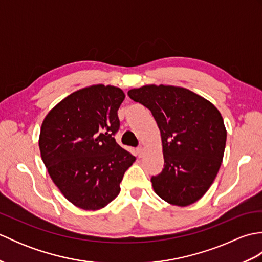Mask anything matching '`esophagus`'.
Instances as JSON below:
<instances>
[{
  "label": "esophagus",
  "mask_w": 262,
  "mask_h": 262,
  "mask_svg": "<svg viewBox=\"0 0 262 262\" xmlns=\"http://www.w3.org/2000/svg\"><path fill=\"white\" fill-rule=\"evenodd\" d=\"M144 153H145V151H144V148H143L142 146L137 148V155H138V158H142L143 155H144Z\"/></svg>",
  "instance_id": "34e87169"
}]
</instances>
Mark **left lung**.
I'll return each mask as SVG.
<instances>
[{
	"label": "left lung",
	"instance_id": "left-lung-1",
	"mask_svg": "<svg viewBox=\"0 0 262 262\" xmlns=\"http://www.w3.org/2000/svg\"><path fill=\"white\" fill-rule=\"evenodd\" d=\"M128 96L151 110L161 133L164 168L151 179L155 193L180 207L196 203L223 161L226 128L220 110L181 86L147 84Z\"/></svg>",
	"mask_w": 262,
	"mask_h": 262
}]
</instances>
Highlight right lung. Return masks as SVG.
<instances>
[{
    "mask_svg": "<svg viewBox=\"0 0 262 262\" xmlns=\"http://www.w3.org/2000/svg\"><path fill=\"white\" fill-rule=\"evenodd\" d=\"M124 99L114 85L83 88L49 110L41 124L39 149L49 177L81 209L98 210L113 202L136 160L114 137Z\"/></svg>",
    "mask_w": 262,
    "mask_h": 262,
    "instance_id": "add662e5",
    "label": "right lung"
}]
</instances>
